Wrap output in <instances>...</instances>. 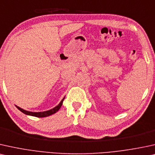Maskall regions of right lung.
<instances>
[{"instance_id": "add662e5", "label": "right lung", "mask_w": 155, "mask_h": 155, "mask_svg": "<svg viewBox=\"0 0 155 155\" xmlns=\"http://www.w3.org/2000/svg\"><path fill=\"white\" fill-rule=\"evenodd\" d=\"M64 99H65V97L63 98V99L61 101V102L58 104L56 106V107H55L54 108H53L51 109H49V110L45 111L34 112V111H29L25 110V109L21 108V107H18V106H16V105H15V107H16L17 108L21 111V112H23V114H26V115H29V116H33V117H46L50 116V115H51V114H55L56 112H57V111L59 110L61 107V105H62V104H63V101L64 100Z\"/></svg>"}]
</instances>
